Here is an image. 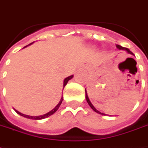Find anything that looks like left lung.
I'll return each instance as SVG.
<instances>
[{
    "instance_id": "1",
    "label": "left lung",
    "mask_w": 148,
    "mask_h": 148,
    "mask_svg": "<svg viewBox=\"0 0 148 148\" xmlns=\"http://www.w3.org/2000/svg\"><path fill=\"white\" fill-rule=\"evenodd\" d=\"M116 47H117V48H118V49H123V50H126V51H127V52L128 53H130V54H132V55H134V53H132V51L130 50V49H127V48H125V47H123V46H121V45H116ZM85 91H86V102L88 103L89 106H90V107H91L92 109H93V110H95V111L96 113L101 114H103V115H106L105 114L101 113L100 111H99V110H97V109H96V108H95V106H93V105H92V103H90V99H89L88 95H87V93H86V90H85Z\"/></svg>"
}]
</instances>
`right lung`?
I'll return each mask as SVG.
<instances>
[{"mask_svg": "<svg viewBox=\"0 0 148 148\" xmlns=\"http://www.w3.org/2000/svg\"><path fill=\"white\" fill-rule=\"evenodd\" d=\"M30 44H32V43H30ZM30 44H29V45H30ZM26 46H27V45H26ZM26 46H25V47H26ZM72 77H73V75L69 76V77H67L66 78H65V80H64V82H63V89H64V87L66 86V85L67 84L68 81H69V80H71ZM62 100H63V99L62 98V99H61V100H60V102L58 103V105H57V106H55V107H54V108H53L52 110H50L49 112L45 114H43V115H40V116H30V115H26V114H24L21 113V112H19L18 110H15V111H16V113L18 114H20V115H21V116H23V117H25V118H27V119H35V120H38V119H45V118L49 117V116H50V115H52L53 114L55 113L57 110H58L60 105H61V104H62Z\"/></svg>", "mask_w": 148, "mask_h": 148, "instance_id": "add662e5", "label": "right lung"}]
</instances>
